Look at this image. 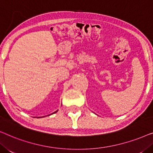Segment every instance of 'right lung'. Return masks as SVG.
I'll return each instance as SVG.
<instances>
[{"label": "right lung", "instance_id": "1", "mask_svg": "<svg viewBox=\"0 0 153 153\" xmlns=\"http://www.w3.org/2000/svg\"><path fill=\"white\" fill-rule=\"evenodd\" d=\"M57 111H55L54 113H53V114H55V113H56ZM51 114H50V115H51Z\"/></svg>", "mask_w": 153, "mask_h": 153}]
</instances>
